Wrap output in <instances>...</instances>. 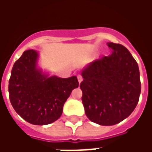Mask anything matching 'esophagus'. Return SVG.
Segmentation results:
<instances>
[{"mask_svg": "<svg viewBox=\"0 0 152 152\" xmlns=\"http://www.w3.org/2000/svg\"><path fill=\"white\" fill-rule=\"evenodd\" d=\"M77 80H78V82L80 83L83 80L82 76H80V75H78V76H77Z\"/></svg>", "mask_w": 152, "mask_h": 152, "instance_id": "34e87169", "label": "esophagus"}]
</instances>
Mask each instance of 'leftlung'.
Masks as SVG:
<instances>
[{
	"label": "left lung",
	"instance_id": "obj_1",
	"mask_svg": "<svg viewBox=\"0 0 152 152\" xmlns=\"http://www.w3.org/2000/svg\"><path fill=\"white\" fill-rule=\"evenodd\" d=\"M112 50L89 63L81 71L85 112L100 125H114L134 112L141 93L139 68L129 51L120 44L108 42Z\"/></svg>",
	"mask_w": 152,
	"mask_h": 152
}]
</instances>
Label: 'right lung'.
Instances as JSON below:
<instances>
[{
  "label": "right lung",
  "mask_w": 152,
  "mask_h": 152,
  "mask_svg": "<svg viewBox=\"0 0 152 152\" xmlns=\"http://www.w3.org/2000/svg\"><path fill=\"white\" fill-rule=\"evenodd\" d=\"M38 60L37 50L23 52L12 68L9 94L11 105L23 120L45 125L61 116L64 103L79 82L76 76H50L38 66Z\"/></svg>",
  "instance_id": "1"
}]
</instances>
